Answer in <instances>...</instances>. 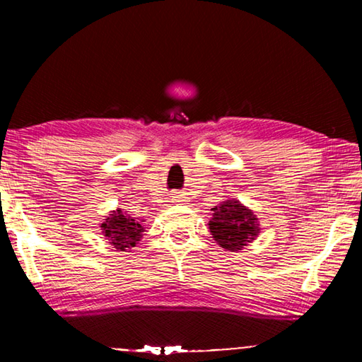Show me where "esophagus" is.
<instances>
[{
	"label": "esophagus",
	"mask_w": 362,
	"mask_h": 362,
	"mask_svg": "<svg viewBox=\"0 0 362 362\" xmlns=\"http://www.w3.org/2000/svg\"><path fill=\"white\" fill-rule=\"evenodd\" d=\"M169 203H182V201H183V196L180 194V193H177V192H174L173 194H170L169 196Z\"/></svg>",
	"instance_id": "1"
}]
</instances>
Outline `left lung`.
<instances>
[{"label": "left lung", "mask_w": 362, "mask_h": 362, "mask_svg": "<svg viewBox=\"0 0 362 362\" xmlns=\"http://www.w3.org/2000/svg\"><path fill=\"white\" fill-rule=\"evenodd\" d=\"M209 231L220 247L240 252L259 236V218L238 199H228L212 207Z\"/></svg>", "instance_id": "8db88e82"}]
</instances>
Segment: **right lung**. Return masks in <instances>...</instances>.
Here are the masks:
<instances>
[{
	"label": "right lung",
	"instance_id": "right-lung-1",
	"mask_svg": "<svg viewBox=\"0 0 362 362\" xmlns=\"http://www.w3.org/2000/svg\"><path fill=\"white\" fill-rule=\"evenodd\" d=\"M100 228L110 244L116 250H122V252H129V249L136 247V244L142 238V233L145 231V226L142 223L127 216L122 209H116L110 214L103 220Z\"/></svg>",
	"mask_w": 362,
	"mask_h": 362
}]
</instances>
